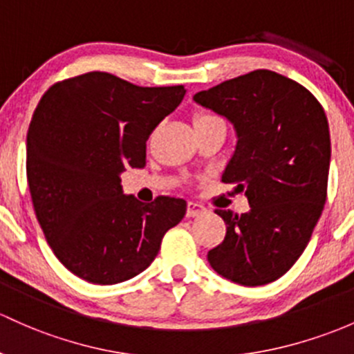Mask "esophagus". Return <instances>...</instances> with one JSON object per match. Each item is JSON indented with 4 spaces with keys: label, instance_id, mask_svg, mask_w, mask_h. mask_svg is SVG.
I'll return each mask as SVG.
<instances>
[{
    "label": "esophagus",
    "instance_id": "1",
    "mask_svg": "<svg viewBox=\"0 0 354 354\" xmlns=\"http://www.w3.org/2000/svg\"><path fill=\"white\" fill-rule=\"evenodd\" d=\"M204 212H206V209H204V206H201V204L187 203V212H185L187 218H197V216H203Z\"/></svg>",
    "mask_w": 354,
    "mask_h": 354
}]
</instances>
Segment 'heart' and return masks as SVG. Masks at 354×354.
I'll return each mask as SVG.
<instances>
[{
    "instance_id": "b5f03b06",
    "label": "heart",
    "mask_w": 354,
    "mask_h": 354,
    "mask_svg": "<svg viewBox=\"0 0 354 354\" xmlns=\"http://www.w3.org/2000/svg\"><path fill=\"white\" fill-rule=\"evenodd\" d=\"M212 120H219V118L207 115V113H199V115H196V118H194V127H196V124L207 123V121H212Z\"/></svg>"
}]
</instances>
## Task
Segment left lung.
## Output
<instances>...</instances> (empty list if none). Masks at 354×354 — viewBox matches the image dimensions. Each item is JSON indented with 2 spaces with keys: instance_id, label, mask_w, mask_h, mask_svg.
<instances>
[{
  "instance_id": "8db88e82",
  "label": "left lung",
  "mask_w": 354,
  "mask_h": 354,
  "mask_svg": "<svg viewBox=\"0 0 354 354\" xmlns=\"http://www.w3.org/2000/svg\"><path fill=\"white\" fill-rule=\"evenodd\" d=\"M194 101L230 121L236 147L221 180L245 192L250 211L216 209L226 223L209 265L231 282L280 279L306 250L324 209L330 162L324 109L299 82L260 69L201 91Z\"/></svg>"
}]
</instances>
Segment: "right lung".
<instances>
[{
  "label": "right lung",
  "instance_id": "add662e5",
  "mask_svg": "<svg viewBox=\"0 0 354 354\" xmlns=\"http://www.w3.org/2000/svg\"><path fill=\"white\" fill-rule=\"evenodd\" d=\"M184 86L140 87L108 72L57 82L26 135L33 209L52 252L86 282L113 285L142 273L187 203L124 196L120 176L142 169L147 140L176 111Z\"/></svg>",
  "mask_w": 354,
  "mask_h": 354
}]
</instances>
